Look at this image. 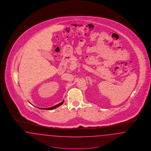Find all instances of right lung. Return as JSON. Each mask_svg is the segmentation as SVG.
Instances as JSON below:
<instances>
[{
	"label": "right lung",
	"instance_id": "obj_1",
	"mask_svg": "<svg viewBox=\"0 0 151 151\" xmlns=\"http://www.w3.org/2000/svg\"><path fill=\"white\" fill-rule=\"evenodd\" d=\"M64 102V101H63L62 102L60 103H59V104H57V105H55V106H54L53 107H50V108H47V109H42V108H39V109H48V110H51V109H55V108H57V107H59L60 106L61 104H62Z\"/></svg>",
	"mask_w": 151,
	"mask_h": 151
}]
</instances>
